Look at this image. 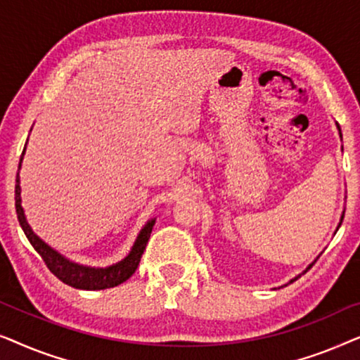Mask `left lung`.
Segmentation results:
<instances>
[{
	"label": "left lung",
	"instance_id": "obj_1",
	"mask_svg": "<svg viewBox=\"0 0 360 360\" xmlns=\"http://www.w3.org/2000/svg\"><path fill=\"white\" fill-rule=\"evenodd\" d=\"M336 126H338L339 136H341V139H342V134H341V127H339V124H338V122H336ZM342 219H344V211H342V214H341V219H339V224H338V228H336V231L339 229V226H341V224H342ZM336 231H334V233H336ZM316 259H318V257H316ZM314 262H316V260H314ZM314 262H311V264H309V265H308V267H307V270H308L309 267H311V265H313ZM307 270H303V274H304V272H307ZM300 275H302V274H300ZM300 275H297V277H295V278H292V280H290V282H288V283H293V282H295V280H297V278L300 277ZM283 287H287V285H283Z\"/></svg>",
	"mask_w": 360,
	"mask_h": 360
}]
</instances>
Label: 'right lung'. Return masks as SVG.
Returning <instances> with one entry per match:
<instances>
[{
	"mask_svg": "<svg viewBox=\"0 0 360 360\" xmlns=\"http://www.w3.org/2000/svg\"><path fill=\"white\" fill-rule=\"evenodd\" d=\"M24 152H26V147H24L22 150L19 169H21ZM19 169L16 175V190H14V193H16L14 198H16V213L19 224H21L29 243L32 244V248L36 249L37 254L44 259V262H46L49 270H51L58 280H62L63 283L70 285L73 288L105 290L117 287V285L126 282V280L136 272L137 265L141 262L142 254H144L146 250V245L149 243L152 228H154L155 224V218L147 221L144 228L141 229V233L137 234L129 254H127L122 260H120V262L112 264L110 267H88V265L73 262V260L67 259L65 255H62L58 250L51 248L47 243H44V240L34 233L31 226H29L26 214H24V208L21 206V185H19L21 180H19Z\"/></svg>",
	"mask_w": 360,
	"mask_h": 360,
	"instance_id": "1",
	"label": "right lung"
}]
</instances>
